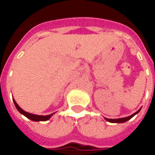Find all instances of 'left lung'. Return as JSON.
<instances>
[{
  "label": "left lung",
  "mask_w": 155,
  "mask_h": 155,
  "mask_svg": "<svg viewBox=\"0 0 155 155\" xmlns=\"http://www.w3.org/2000/svg\"><path fill=\"white\" fill-rule=\"evenodd\" d=\"M141 110V108H140V110L138 111H136L135 113H134L133 114H131L130 116L128 117H124V118H120V119H107V118H104V120L108 121V122H110V123H124V122H126L128 120H130L132 117H134L135 114H137Z\"/></svg>",
  "instance_id": "1"
}]
</instances>
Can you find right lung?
I'll return each instance as SVG.
<instances>
[{
  "label": "right lung",
  "instance_id": "add662e5",
  "mask_svg": "<svg viewBox=\"0 0 155 155\" xmlns=\"http://www.w3.org/2000/svg\"><path fill=\"white\" fill-rule=\"evenodd\" d=\"M13 102H14V104H15V108L17 109V110L21 113L23 115H25L26 118H28L29 120H32V121H46L48 120L50 118H51L54 113H52L51 114H48V115H37V114H31V113H29V112H26L24 110H22L21 108L18 105V104L15 102V101L13 99Z\"/></svg>",
  "mask_w": 155,
  "mask_h": 155
}]
</instances>
